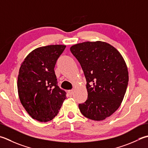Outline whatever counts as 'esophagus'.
Instances as JSON below:
<instances>
[{
    "label": "esophagus",
    "instance_id": "esophagus-1",
    "mask_svg": "<svg viewBox=\"0 0 148 148\" xmlns=\"http://www.w3.org/2000/svg\"><path fill=\"white\" fill-rule=\"evenodd\" d=\"M68 92H69V94H70L71 95H72V94H74V90H70L68 91Z\"/></svg>",
    "mask_w": 148,
    "mask_h": 148
}]
</instances>
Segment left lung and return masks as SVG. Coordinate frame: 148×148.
I'll return each mask as SVG.
<instances>
[{"mask_svg": "<svg viewBox=\"0 0 148 148\" xmlns=\"http://www.w3.org/2000/svg\"><path fill=\"white\" fill-rule=\"evenodd\" d=\"M80 63L86 81L88 98L79 104L82 114L102 121L120 106L128 84V72L123 56L106 42H86L71 47Z\"/></svg>", "mask_w": 148, "mask_h": 148, "instance_id": "1", "label": "left lung"}]
</instances>
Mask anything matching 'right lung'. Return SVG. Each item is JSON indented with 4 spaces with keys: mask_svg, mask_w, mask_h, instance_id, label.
<instances>
[{
    "mask_svg": "<svg viewBox=\"0 0 148 148\" xmlns=\"http://www.w3.org/2000/svg\"><path fill=\"white\" fill-rule=\"evenodd\" d=\"M66 47L51 45L34 49L20 66L17 82L19 99L31 117L50 121L58 114L66 92L58 85L56 61Z\"/></svg>",
    "mask_w": 148,
    "mask_h": 148,
    "instance_id": "right-lung-1",
    "label": "right lung"
}]
</instances>
